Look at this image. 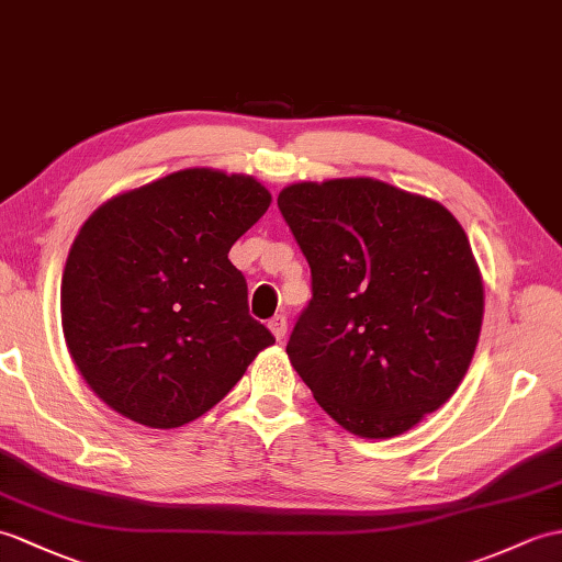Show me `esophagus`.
Listing matches in <instances>:
<instances>
[{
	"mask_svg": "<svg viewBox=\"0 0 562 562\" xmlns=\"http://www.w3.org/2000/svg\"><path fill=\"white\" fill-rule=\"evenodd\" d=\"M268 328H270L272 335H276V340L282 342V337L286 335V318L282 316V313H278V316H272L268 321Z\"/></svg>",
	"mask_w": 562,
	"mask_h": 562,
	"instance_id": "1",
	"label": "esophagus"
}]
</instances>
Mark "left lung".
I'll return each mask as SVG.
<instances>
[{
  "mask_svg": "<svg viewBox=\"0 0 562 562\" xmlns=\"http://www.w3.org/2000/svg\"><path fill=\"white\" fill-rule=\"evenodd\" d=\"M278 207L311 268L292 367L351 434H404L450 400L479 342L484 284L464 229L375 179L302 181Z\"/></svg>",
  "mask_w": 562,
  "mask_h": 562,
  "instance_id": "obj_1",
  "label": "left lung"
}]
</instances>
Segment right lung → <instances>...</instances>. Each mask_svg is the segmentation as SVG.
I'll return each mask as SVG.
<instances>
[{
  "label": "right lung",
  "instance_id": "right-lung-1",
  "mask_svg": "<svg viewBox=\"0 0 562 562\" xmlns=\"http://www.w3.org/2000/svg\"><path fill=\"white\" fill-rule=\"evenodd\" d=\"M268 205L254 177L181 169L86 220L64 268L61 328L104 404L150 428L184 426L276 342L227 258Z\"/></svg>",
  "mask_w": 562,
  "mask_h": 562
}]
</instances>
